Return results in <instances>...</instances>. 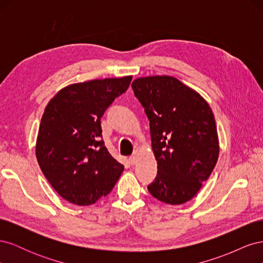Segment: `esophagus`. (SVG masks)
<instances>
[{
	"label": "esophagus",
	"instance_id": "obj_1",
	"mask_svg": "<svg viewBox=\"0 0 263 263\" xmlns=\"http://www.w3.org/2000/svg\"><path fill=\"white\" fill-rule=\"evenodd\" d=\"M129 162L132 163V164H135L137 162V155L136 154H134V155H132L130 157H129Z\"/></svg>",
	"mask_w": 263,
	"mask_h": 263
}]
</instances>
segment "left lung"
<instances>
[{"instance_id": "8db88e82", "label": "left lung", "mask_w": 263, "mask_h": 263, "mask_svg": "<svg viewBox=\"0 0 263 263\" xmlns=\"http://www.w3.org/2000/svg\"><path fill=\"white\" fill-rule=\"evenodd\" d=\"M132 87L149 119L158 163L157 177L148 191L171 205L192 200L211 176L219 154L210 105L197 92L169 76L138 78Z\"/></svg>"}]
</instances>
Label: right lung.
<instances>
[{"label": "right lung", "instance_id": "add662e5", "mask_svg": "<svg viewBox=\"0 0 263 263\" xmlns=\"http://www.w3.org/2000/svg\"><path fill=\"white\" fill-rule=\"evenodd\" d=\"M132 78L68 85L46 106L36 158L53 190L68 202L94 204L112 191L124 171L102 139L101 117L128 89Z\"/></svg>", "mask_w": 263, "mask_h": 263}]
</instances>
